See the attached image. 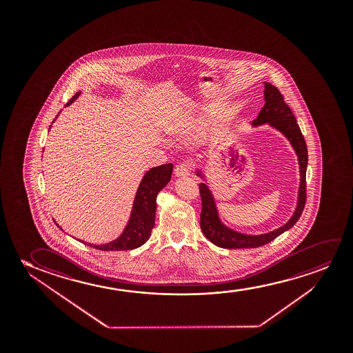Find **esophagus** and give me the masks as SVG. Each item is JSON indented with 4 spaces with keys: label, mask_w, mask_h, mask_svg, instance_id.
Returning a JSON list of instances; mask_svg holds the SVG:
<instances>
[{
    "label": "esophagus",
    "mask_w": 353,
    "mask_h": 353,
    "mask_svg": "<svg viewBox=\"0 0 353 353\" xmlns=\"http://www.w3.org/2000/svg\"><path fill=\"white\" fill-rule=\"evenodd\" d=\"M176 177H187L190 174V165L188 163H182L179 164L174 170Z\"/></svg>",
    "instance_id": "34e87169"
}]
</instances>
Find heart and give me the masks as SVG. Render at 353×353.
<instances>
[{
	"label": "heart",
	"instance_id": "b5f03b06",
	"mask_svg": "<svg viewBox=\"0 0 353 353\" xmlns=\"http://www.w3.org/2000/svg\"><path fill=\"white\" fill-rule=\"evenodd\" d=\"M199 125H200V123H196V124H194L193 128L190 129V132H192V135H196L199 131ZM177 132V130H174Z\"/></svg>",
	"mask_w": 353,
	"mask_h": 353
}]
</instances>
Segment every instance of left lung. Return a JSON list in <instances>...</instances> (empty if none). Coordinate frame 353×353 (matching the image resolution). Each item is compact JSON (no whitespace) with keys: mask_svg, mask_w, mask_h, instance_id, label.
I'll list each match as a JSON object with an SVG mask.
<instances>
[{"mask_svg":"<svg viewBox=\"0 0 353 353\" xmlns=\"http://www.w3.org/2000/svg\"><path fill=\"white\" fill-rule=\"evenodd\" d=\"M264 84V107L261 108L253 126L268 125L271 129L279 131L285 136L294 150L298 165H299V188L296 196V205L290 219L275 230L264 234H247L239 232L227 225L223 221L217 208L216 198L210 188L208 172L206 169H199L196 176L205 182L200 183V195L203 201V211L200 214V228L205 237L212 242L213 245L222 248H256L263 246L281 234L290 230V228L298 222L301 212L304 210L306 200V169H307V147L305 143L304 136L301 134L299 125L296 124L293 112L285 103L280 90L274 87L271 83L263 82Z\"/></svg>","mask_w":353,"mask_h":353,"instance_id":"left-lung-1","label":"left lung"}]
</instances>
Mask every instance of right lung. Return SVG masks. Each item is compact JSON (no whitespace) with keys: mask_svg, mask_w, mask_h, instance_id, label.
<instances>
[{"mask_svg":"<svg viewBox=\"0 0 353 353\" xmlns=\"http://www.w3.org/2000/svg\"><path fill=\"white\" fill-rule=\"evenodd\" d=\"M81 92H82L81 90L76 92V95L66 103L65 107L70 106L74 100H77ZM59 113L53 123L57 121ZM50 128L52 125L49 126V130ZM172 170H174L172 164L160 165V166L152 168L143 174L139 184V188L136 190L130 217L128 219V223L119 236L101 245H94L83 240L79 241L101 251H129V250H135L137 247L142 246L150 239V232L154 227L157 195L161 189L166 187V184L169 183ZM55 224L63 230V228L60 227L58 223L55 222Z\"/></svg>","mask_w":353,"mask_h":353,"instance_id":"obj_1","label":"right lung"}]
</instances>
